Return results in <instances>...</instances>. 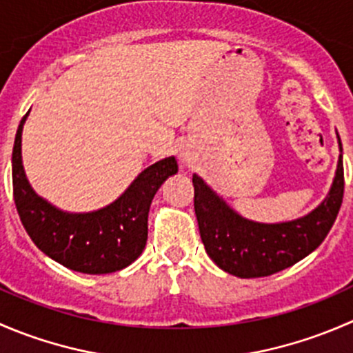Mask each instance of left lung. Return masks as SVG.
<instances>
[{"label":"left lung","mask_w":353,"mask_h":353,"mask_svg":"<svg viewBox=\"0 0 353 353\" xmlns=\"http://www.w3.org/2000/svg\"><path fill=\"white\" fill-rule=\"evenodd\" d=\"M338 143L341 141L338 137ZM194 212L206 254L219 268L239 279H259L295 265L328 236L343 199V162L325 201L297 220L259 223L234 212L205 181L193 176Z\"/></svg>","instance_id":"left-lung-1"}]
</instances>
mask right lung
Returning a JSON list of instances; mask_svg holds the SVG:
<instances>
[{
  "mask_svg": "<svg viewBox=\"0 0 353 353\" xmlns=\"http://www.w3.org/2000/svg\"><path fill=\"white\" fill-rule=\"evenodd\" d=\"M20 121L13 145V198L25 230L44 254L66 268L104 275L126 268L143 252L148 237V212L163 181L177 172L174 157L147 167L131 186L105 208L90 213L61 212L37 196L22 163Z\"/></svg>",
  "mask_w": 353,
  "mask_h": 353,
  "instance_id": "right-lung-1",
  "label": "right lung"
}]
</instances>
